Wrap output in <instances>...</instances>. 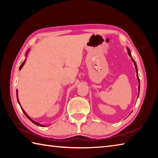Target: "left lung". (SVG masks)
<instances>
[{"label": "left lung", "mask_w": 158, "mask_h": 158, "mask_svg": "<svg viewBox=\"0 0 158 158\" xmlns=\"http://www.w3.org/2000/svg\"><path fill=\"white\" fill-rule=\"evenodd\" d=\"M127 53H128V55H129L130 56L131 59H132V60L133 61V63H134V65H135V66L136 71H137V79H138V81H139V89H140V82H139V76H138V73H137V64H136V63H135V60L133 59L132 57V56H131L130 51V49H128V48H127Z\"/></svg>", "instance_id": "obj_1"}]
</instances>
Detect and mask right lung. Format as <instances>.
<instances>
[{
    "mask_svg": "<svg viewBox=\"0 0 158 158\" xmlns=\"http://www.w3.org/2000/svg\"><path fill=\"white\" fill-rule=\"evenodd\" d=\"M27 53H28V52H27ZM26 55H27V54H26ZM25 62H26V61L24 60V61H23V62L22 63H21V65H20V68H19V70H20V69H21V68H22V67L23 66V65H24V63H25ZM17 100H18V102H19V99H18V95H17ZM19 105H20V103H19ZM21 110H22V111H23V113H24V114L26 115V117H27V118H28L29 120H30V121H31V122H33L34 124H35V125H38V126H40V127H43V126H44V125H42V124H40V123H37V122H35V121H33V120H32V119L31 118H30V117H29V116H28V114L26 113V112L24 111V110H23V109L22 108H21Z\"/></svg>",
    "mask_w": 158,
    "mask_h": 158,
    "instance_id": "add662e5",
    "label": "right lung"
}]
</instances>
